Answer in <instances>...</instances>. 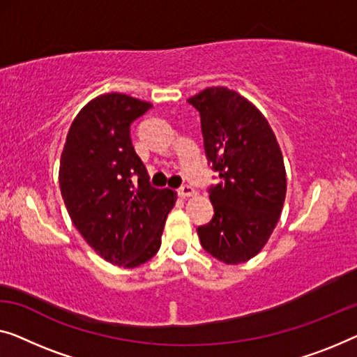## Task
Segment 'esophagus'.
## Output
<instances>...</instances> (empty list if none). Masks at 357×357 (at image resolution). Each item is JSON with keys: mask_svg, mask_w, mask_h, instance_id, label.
Returning <instances> with one entry per match:
<instances>
[{"mask_svg": "<svg viewBox=\"0 0 357 357\" xmlns=\"http://www.w3.org/2000/svg\"><path fill=\"white\" fill-rule=\"evenodd\" d=\"M194 194H195V190H194L192 185L184 184V185H181V188L178 189V195L183 197V199H188V197H192Z\"/></svg>", "mask_w": 357, "mask_h": 357, "instance_id": "obj_1", "label": "esophagus"}]
</instances>
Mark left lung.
Here are the masks:
<instances>
[{"instance_id":"obj_1","label":"left lung","mask_w":357,"mask_h":357,"mask_svg":"<svg viewBox=\"0 0 357 357\" xmlns=\"http://www.w3.org/2000/svg\"><path fill=\"white\" fill-rule=\"evenodd\" d=\"M199 110L204 146L220 183L210 188L215 216L197 229L226 264L252 259L278 225L287 192L284 157L273 128L248 99L222 86L188 99Z\"/></svg>"}]
</instances>
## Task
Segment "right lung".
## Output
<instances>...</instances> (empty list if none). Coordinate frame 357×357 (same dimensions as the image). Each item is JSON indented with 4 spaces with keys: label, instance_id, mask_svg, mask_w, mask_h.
I'll list each match as a JSON object with an SVG mask.
<instances>
[{
    "label": "right lung",
    "instance_id": "obj_1",
    "mask_svg": "<svg viewBox=\"0 0 357 357\" xmlns=\"http://www.w3.org/2000/svg\"><path fill=\"white\" fill-rule=\"evenodd\" d=\"M152 107L121 93L94 98L78 112L61 155L59 185L73 226L99 257L123 268L158 252L172 189L149 183L130 126Z\"/></svg>",
    "mask_w": 357,
    "mask_h": 357
}]
</instances>
